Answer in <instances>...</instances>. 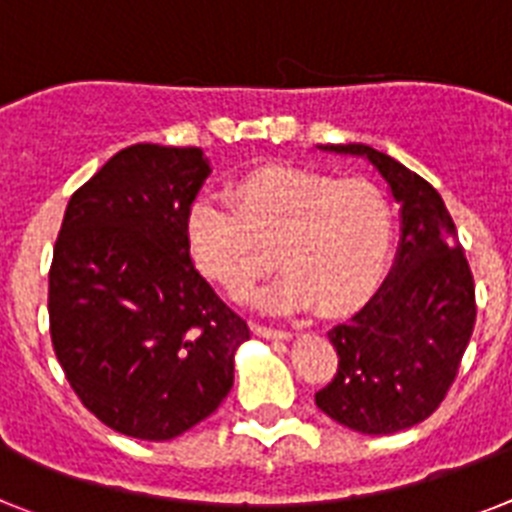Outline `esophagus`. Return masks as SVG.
<instances>
[{
    "label": "esophagus",
    "instance_id": "1",
    "mask_svg": "<svg viewBox=\"0 0 512 512\" xmlns=\"http://www.w3.org/2000/svg\"><path fill=\"white\" fill-rule=\"evenodd\" d=\"M252 330H255L257 336H263V338H276V341H289V338H291L289 330L270 328V325H260V322H255V325H252Z\"/></svg>",
    "mask_w": 512,
    "mask_h": 512
}]
</instances>
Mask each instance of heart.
I'll use <instances>...</instances> for the list:
<instances>
[{"mask_svg":"<svg viewBox=\"0 0 512 512\" xmlns=\"http://www.w3.org/2000/svg\"><path fill=\"white\" fill-rule=\"evenodd\" d=\"M234 210L197 200L187 216V244L205 276L244 296L273 263L281 281L260 296L278 312L312 307L343 315L380 286L395 239L388 195L367 179L265 166L231 184Z\"/></svg>","mask_w":512,"mask_h":512,"instance_id":"b5f03b06","label":"heart"}]
</instances>
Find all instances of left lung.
<instances>
[{
	"instance_id": "left-lung-1",
	"label": "left lung",
	"mask_w": 512,
	"mask_h": 512,
	"mask_svg": "<svg viewBox=\"0 0 512 512\" xmlns=\"http://www.w3.org/2000/svg\"><path fill=\"white\" fill-rule=\"evenodd\" d=\"M356 156L401 203V242L377 294L330 330L338 372L317 409L362 435H393L424 422L448 395L474 333V276L440 192L395 158L362 143L317 145Z\"/></svg>"
}]
</instances>
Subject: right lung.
Wrapping results in <instances>:
<instances>
[{
    "instance_id": "1",
    "label": "right lung",
    "mask_w": 512,
    "mask_h": 512,
    "mask_svg": "<svg viewBox=\"0 0 512 512\" xmlns=\"http://www.w3.org/2000/svg\"><path fill=\"white\" fill-rule=\"evenodd\" d=\"M210 174L200 148L137 143L70 197L49 270L51 343L90 414L137 440H174L221 406L249 328L187 244Z\"/></svg>"
}]
</instances>
